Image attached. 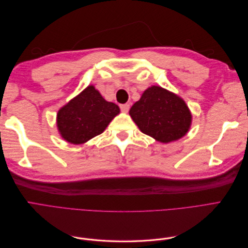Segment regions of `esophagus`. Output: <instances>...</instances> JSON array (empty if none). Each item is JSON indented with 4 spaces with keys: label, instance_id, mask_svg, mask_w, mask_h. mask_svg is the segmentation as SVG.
Wrapping results in <instances>:
<instances>
[{
    "label": "esophagus",
    "instance_id": "34e87169",
    "mask_svg": "<svg viewBox=\"0 0 248 248\" xmlns=\"http://www.w3.org/2000/svg\"><path fill=\"white\" fill-rule=\"evenodd\" d=\"M129 108H130V106L128 103H125V104H121V106H120V108H121V110L123 111V112H127L129 110Z\"/></svg>",
    "mask_w": 248,
    "mask_h": 248
}]
</instances>
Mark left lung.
I'll list each match as a JSON object with an SVG mask.
<instances>
[{"mask_svg":"<svg viewBox=\"0 0 248 248\" xmlns=\"http://www.w3.org/2000/svg\"><path fill=\"white\" fill-rule=\"evenodd\" d=\"M129 115L140 130L168 144L183 138L191 125V112L178 95L158 86L148 88Z\"/></svg>","mask_w":248,"mask_h":248,"instance_id":"8db88e82","label":"left lung"}]
</instances>
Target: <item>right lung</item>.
<instances>
[{
    "instance_id": "obj_1",
    "label": "right lung",
    "mask_w": 248,
    "mask_h": 248,
    "mask_svg": "<svg viewBox=\"0 0 248 248\" xmlns=\"http://www.w3.org/2000/svg\"><path fill=\"white\" fill-rule=\"evenodd\" d=\"M119 114L117 104L104 99L94 86H88L59 109L58 130L66 141L80 145L101 134Z\"/></svg>"
}]
</instances>
